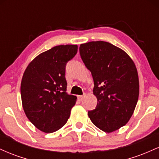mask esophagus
<instances>
[{"instance_id": "34e87169", "label": "esophagus", "mask_w": 159, "mask_h": 159, "mask_svg": "<svg viewBox=\"0 0 159 159\" xmlns=\"http://www.w3.org/2000/svg\"><path fill=\"white\" fill-rule=\"evenodd\" d=\"M78 98L79 99V101H83L84 98V96H78Z\"/></svg>"}]
</instances>
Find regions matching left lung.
<instances>
[{"label": "left lung", "mask_w": 159, "mask_h": 159, "mask_svg": "<svg viewBox=\"0 0 159 159\" xmlns=\"http://www.w3.org/2000/svg\"><path fill=\"white\" fill-rule=\"evenodd\" d=\"M80 54L94 81L97 106L89 111L92 123L107 133L125 125L139 96V78L134 61L121 48L104 41L80 45Z\"/></svg>", "instance_id": "left-lung-1"}]
</instances>
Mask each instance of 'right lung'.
I'll return each instance as SVG.
<instances>
[{
    "label": "right lung",
    "mask_w": 159,
    "mask_h": 159,
    "mask_svg": "<svg viewBox=\"0 0 159 159\" xmlns=\"http://www.w3.org/2000/svg\"><path fill=\"white\" fill-rule=\"evenodd\" d=\"M78 52L77 45H57L36 56L24 72L22 107L27 117L42 132L52 133L66 123L77 97L66 93V63Z\"/></svg>",
    "instance_id": "add662e5"
}]
</instances>
